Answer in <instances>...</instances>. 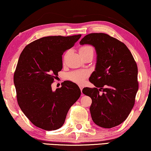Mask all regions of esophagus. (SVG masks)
<instances>
[{"mask_svg":"<svg viewBox=\"0 0 151 151\" xmlns=\"http://www.w3.org/2000/svg\"><path fill=\"white\" fill-rule=\"evenodd\" d=\"M79 86H80V88L81 92H82V90H83V86L80 84V85H79Z\"/></svg>","mask_w":151,"mask_h":151,"instance_id":"esophagus-1","label":"esophagus"}]
</instances>
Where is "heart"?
<instances>
[{"label":"heart","mask_w":151,"mask_h":151,"mask_svg":"<svg viewBox=\"0 0 151 151\" xmlns=\"http://www.w3.org/2000/svg\"><path fill=\"white\" fill-rule=\"evenodd\" d=\"M80 53L81 56H84L88 53H93V49L92 47L90 45H82L80 47L79 49ZM67 53H65V55ZM88 76V73L86 71H72L70 73L68 74V79L73 81H75L76 83H81L84 80L85 78Z\"/></svg>","instance_id":"b5f03b06"}]
</instances>
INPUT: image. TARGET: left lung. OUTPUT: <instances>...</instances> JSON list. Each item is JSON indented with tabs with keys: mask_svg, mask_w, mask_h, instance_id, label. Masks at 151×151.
I'll return each instance as SVG.
<instances>
[{
	"mask_svg": "<svg viewBox=\"0 0 151 151\" xmlns=\"http://www.w3.org/2000/svg\"><path fill=\"white\" fill-rule=\"evenodd\" d=\"M80 43L95 47L98 55L96 70L89 79L96 87L82 90L92 98V120L102 128L116 127L134 105L138 90L137 63L124 43L106 33L88 34Z\"/></svg>",
	"mask_w": 151,
	"mask_h": 151,
	"instance_id": "1",
	"label": "left lung"
}]
</instances>
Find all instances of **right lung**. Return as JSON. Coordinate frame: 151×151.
Masks as SVG:
<instances>
[{"label":"right lung","mask_w":151,"mask_h":151,"mask_svg":"<svg viewBox=\"0 0 151 151\" xmlns=\"http://www.w3.org/2000/svg\"><path fill=\"white\" fill-rule=\"evenodd\" d=\"M81 35L44 37L28 44L14 73L17 100L31 123L45 130L62 127L69 109L80 97L76 83L65 81L52 91L51 84L62 69V55Z\"/></svg>","instance_id":"obj_1"}]
</instances>
